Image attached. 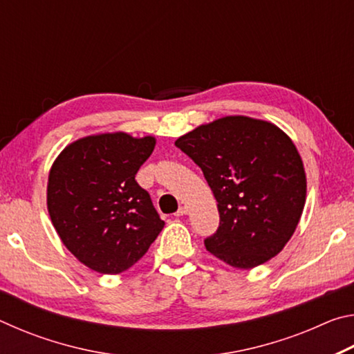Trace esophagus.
Listing matches in <instances>:
<instances>
[{
	"mask_svg": "<svg viewBox=\"0 0 354 354\" xmlns=\"http://www.w3.org/2000/svg\"><path fill=\"white\" fill-rule=\"evenodd\" d=\"M187 212H189V207L187 206H181V207L178 209V212L175 215H176V217H183V215H185Z\"/></svg>",
	"mask_w": 354,
	"mask_h": 354,
	"instance_id": "esophagus-1",
	"label": "esophagus"
}]
</instances>
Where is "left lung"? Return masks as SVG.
<instances>
[{
  "mask_svg": "<svg viewBox=\"0 0 354 354\" xmlns=\"http://www.w3.org/2000/svg\"><path fill=\"white\" fill-rule=\"evenodd\" d=\"M203 170L220 226L206 250L236 268H254L283 251L306 203V171L295 143L277 124L227 115L175 142Z\"/></svg>",
  "mask_w": 354,
  "mask_h": 354,
  "instance_id": "1",
  "label": "left lung"
}]
</instances>
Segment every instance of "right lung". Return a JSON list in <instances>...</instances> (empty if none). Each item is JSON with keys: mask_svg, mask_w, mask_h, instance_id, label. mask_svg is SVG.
<instances>
[{"mask_svg": "<svg viewBox=\"0 0 354 354\" xmlns=\"http://www.w3.org/2000/svg\"><path fill=\"white\" fill-rule=\"evenodd\" d=\"M154 145L153 136L100 133L68 143L53 162L48 214L65 248L91 270H128L162 231L165 223L136 181Z\"/></svg>", "mask_w": 354, "mask_h": 354, "instance_id": "obj_1", "label": "right lung"}]
</instances>
